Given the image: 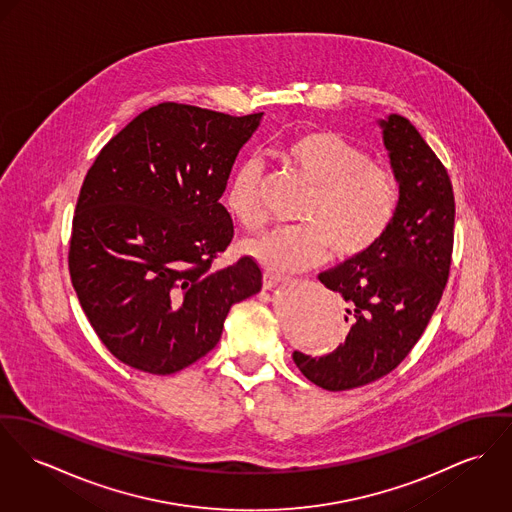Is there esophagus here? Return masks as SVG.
<instances>
[{
	"label": "esophagus",
	"mask_w": 512,
	"mask_h": 512,
	"mask_svg": "<svg viewBox=\"0 0 512 512\" xmlns=\"http://www.w3.org/2000/svg\"><path fill=\"white\" fill-rule=\"evenodd\" d=\"M286 278L284 276L275 275V273H265L263 275V286L267 288V290H271V288H275V286H278V284H282Z\"/></svg>",
	"instance_id": "1"
}]
</instances>
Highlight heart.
Listing matches in <instances>:
<instances>
[{"label":"heart","mask_w":512,"mask_h":512,"mask_svg":"<svg viewBox=\"0 0 512 512\" xmlns=\"http://www.w3.org/2000/svg\"><path fill=\"white\" fill-rule=\"evenodd\" d=\"M284 161L312 187L302 226L273 228L243 243V251L273 273H298L321 265L331 249L337 259L366 253L386 234L399 204L394 173L335 132H306L282 148ZM261 167L243 161L234 173L226 208L245 228L265 222Z\"/></svg>","instance_id":"b5f03b06"}]
</instances>
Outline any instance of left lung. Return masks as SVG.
<instances>
[{"label": "left lung", "mask_w": 512, "mask_h": 512, "mask_svg": "<svg viewBox=\"0 0 512 512\" xmlns=\"http://www.w3.org/2000/svg\"><path fill=\"white\" fill-rule=\"evenodd\" d=\"M378 124L399 183L397 212L366 253L319 275L345 302V343L325 356L292 354L300 372L329 392L366 386L397 368L429 325L452 263L456 204L446 167L407 118Z\"/></svg>", "instance_id": "obj_1"}]
</instances>
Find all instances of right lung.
Here are the masks:
<instances>
[{
  "label": "right lung",
  "instance_id": "add662e5",
  "mask_svg": "<svg viewBox=\"0 0 512 512\" xmlns=\"http://www.w3.org/2000/svg\"><path fill=\"white\" fill-rule=\"evenodd\" d=\"M261 117L159 103L89 167L68 265L91 327L120 362L159 376L187 368L216 347L230 308L261 290L253 257L212 269L234 237L220 197Z\"/></svg>",
  "mask_w": 512,
  "mask_h": 512
}]
</instances>
